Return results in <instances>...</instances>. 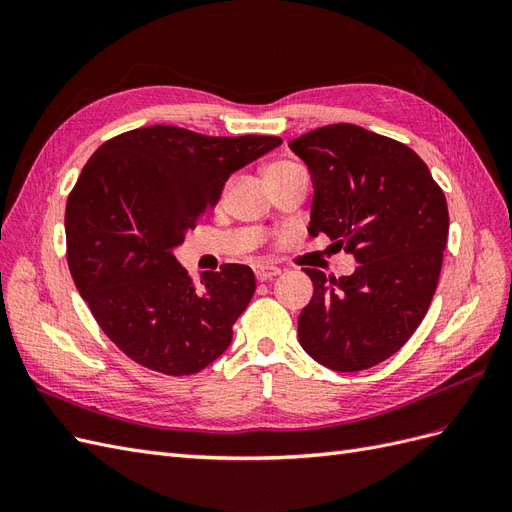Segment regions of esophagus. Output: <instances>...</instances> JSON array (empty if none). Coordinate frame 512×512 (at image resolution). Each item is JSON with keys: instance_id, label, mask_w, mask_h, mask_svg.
Returning <instances> with one entry per match:
<instances>
[{"instance_id": "obj_1", "label": "esophagus", "mask_w": 512, "mask_h": 512, "mask_svg": "<svg viewBox=\"0 0 512 512\" xmlns=\"http://www.w3.org/2000/svg\"><path fill=\"white\" fill-rule=\"evenodd\" d=\"M254 273H256V280H258V282H269V280H273V277L280 275L282 271L277 269V267H265V265H260V267L254 269Z\"/></svg>"}]
</instances>
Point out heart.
Masks as SVG:
<instances>
[{"instance_id": "1", "label": "heart", "mask_w": 512, "mask_h": 512, "mask_svg": "<svg viewBox=\"0 0 512 512\" xmlns=\"http://www.w3.org/2000/svg\"><path fill=\"white\" fill-rule=\"evenodd\" d=\"M290 166H294V164H292V162H275V164H271V166L267 168V175L280 173V170H284V168H290Z\"/></svg>"}]
</instances>
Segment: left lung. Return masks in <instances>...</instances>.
I'll return each instance as SVG.
<instances>
[{
  "label": "left lung",
  "mask_w": 512,
  "mask_h": 512,
  "mask_svg": "<svg viewBox=\"0 0 512 512\" xmlns=\"http://www.w3.org/2000/svg\"><path fill=\"white\" fill-rule=\"evenodd\" d=\"M288 147L314 181L309 235H327L359 262L339 280L303 269L314 297L299 316V342L333 371L369 369L427 314L448 237L444 192L408 145L352 123L322 126Z\"/></svg>",
  "instance_id": "left-lung-1"
}]
</instances>
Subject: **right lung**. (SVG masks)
<instances>
[{
    "instance_id": "obj_1",
    "label": "right lung",
    "mask_w": 512,
    "mask_h": 512,
    "mask_svg": "<svg viewBox=\"0 0 512 512\" xmlns=\"http://www.w3.org/2000/svg\"><path fill=\"white\" fill-rule=\"evenodd\" d=\"M280 136H205L177 126L113 136L83 166L66 203L72 280L104 335L164 376H192L230 346L252 301L245 265H222L196 288L173 250L226 179Z\"/></svg>"
}]
</instances>
